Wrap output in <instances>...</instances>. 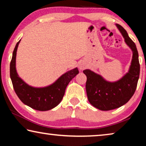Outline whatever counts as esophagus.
<instances>
[{
    "mask_svg": "<svg viewBox=\"0 0 146 146\" xmlns=\"http://www.w3.org/2000/svg\"><path fill=\"white\" fill-rule=\"evenodd\" d=\"M85 65L83 64H80L79 65V68L80 70H82V69H84V68H85Z\"/></svg>",
    "mask_w": 146,
    "mask_h": 146,
    "instance_id": "esophagus-1",
    "label": "esophagus"
}]
</instances>
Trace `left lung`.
<instances>
[{
	"instance_id": "left-lung-1",
	"label": "left lung",
	"mask_w": 146,
	"mask_h": 146,
	"mask_svg": "<svg viewBox=\"0 0 146 146\" xmlns=\"http://www.w3.org/2000/svg\"><path fill=\"white\" fill-rule=\"evenodd\" d=\"M116 26L132 51L131 65L128 73L121 79L111 82L90 69L83 71L87 77L86 90L88 101L91 105L102 111L114 110L127 103L135 92L140 76L138 52L135 43L121 25L116 24Z\"/></svg>"
}]
</instances>
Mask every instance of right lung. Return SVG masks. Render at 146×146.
Instances as JSON below:
<instances>
[{"label":"right lung","mask_w":146,"mask_h":146,"mask_svg":"<svg viewBox=\"0 0 146 146\" xmlns=\"http://www.w3.org/2000/svg\"><path fill=\"white\" fill-rule=\"evenodd\" d=\"M20 40L15 46L10 66V75L15 92L23 104L35 110L48 111L59 104L64 97L69 82L79 73L76 68L62 75L50 85L35 88L29 86L17 75L16 69V52Z\"/></svg>","instance_id":"right-lung-1"}]
</instances>
